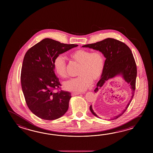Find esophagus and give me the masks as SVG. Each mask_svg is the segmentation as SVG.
Segmentation results:
<instances>
[{"label": "esophagus", "instance_id": "obj_1", "mask_svg": "<svg viewBox=\"0 0 153 153\" xmlns=\"http://www.w3.org/2000/svg\"><path fill=\"white\" fill-rule=\"evenodd\" d=\"M81 94V93H78V92H72L71 94H72V96H76L78 94Z\"/></svg>", "mask_w": 153, "mask_h": 153}]
</instances>
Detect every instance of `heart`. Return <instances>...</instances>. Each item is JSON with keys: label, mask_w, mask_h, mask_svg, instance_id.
I'll use <instances>...</instances> for the list:
<instances>
[{"label": "heart", "mask_w": 153, "mask_h": 153, "mask_svg": "<svg viewBox=\"0 0 153 153\" xmlns=\"http://www.w3.org/2000/svg\"><path fill=\"white\" fill-rule=\"evenodd\" d=\"M70 57L81 65L78 73L80 76L66 81L64 88L67 91H84L91 85L92 80H97L101 77L104 68L103 56L98 51L92 52L88 50L78 49L72 52ZM53 65L56 73L59 76H67V66L63 56H57Z\"/></svg>", "instance_id": "heart-1"}]
</instances>
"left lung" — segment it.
Listing matches in <instances>:
<instances>
[{"label":"left lung","mask_w":153,"mask_h":153,"mask_svg":"<svg viewBox=\"0 0 153 153\" xmlns=\"http://www.w3.org/2000/svg\"><path fill=\"white\" fill-rule=\"evenodd\" d=\"M82 47L99 51L105 58L104 70L101 75V79L98 82L97 88L94 90L95 93L98 92L105 83H107L108 81L117 76H121L130 86L131 97L127 105L120 114L111 119H117L124 114L128 107L136 88L137 67L132 51L125 43L113 38H107L101 42L85 45ZM90 110L92 114L98 117L92 109V105L90 107Z\"/></svg>","instance_id":"left-lung-1"}]
</instances>
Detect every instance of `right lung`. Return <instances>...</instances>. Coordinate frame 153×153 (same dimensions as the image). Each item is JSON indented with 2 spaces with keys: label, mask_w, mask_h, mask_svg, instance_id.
Here are the masks:
<instances>
[{
  "label": "right lung",
  "mask_w": 153,
  "mask_h": 153,
  "mask_svg": "<svg viewBox=\"0 0 153 153\" xmlns=\"http://www.w3.org/2000/svg\"><path fill=\"white\" fill-rule=\"evenodd\" d=\"M78 46L46 38L26 52L21 68V86L27 106L36 117L53 120L68 111L71 93L53 92L61 86L53 63L57 56Z\"/></svg>",
  "instance_id": "add662e5"
}]
</instances>
